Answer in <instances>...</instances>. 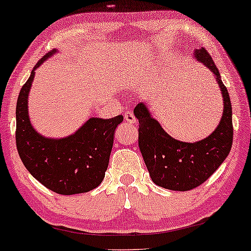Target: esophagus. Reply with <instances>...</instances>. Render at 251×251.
Wrapping results in <instances>:
<instances>
[{
  "mask_svg": "<svg viewBox=\"0 0 251 251\" xmlns=\"http://www.w3.org/2000/svg\"><path fill=\"white\" fill-rule=\"evenodd\" d=\"M125 120L129 124H135L137 123V119H135V117L133 116V113H131V112H126L125 113Z\"/></svg>",
  "mask_w": 251,
  "mask_h": 251,
  "instance_id": "esophagus-1",
  "label": "esophagus"
}]
</instances>
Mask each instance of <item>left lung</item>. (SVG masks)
I'll use <instances>...</instances> for the list:
<instances>
[{
    "label": "left lung",
    "mask_w": 251,
    "mask_h": 251,
    "mask_svg": "<svg viewBox=\"0 0 251 251\" xmlns=\"http://www.w3.org/2000/svg\"><path fill=\"white\" fill-rule=\"evenodd\" d=\"M195 57L214 73L223 97V116L209 137L196 143L175 139L150 113L145 103L135 106L139 122V144L144 162L154 184L174 191H189L203 184L226 160L232 145V111L230 97L208 50H196Z\"/></svg>",
    "instance_id": "8db88e82"
}]
</instances>
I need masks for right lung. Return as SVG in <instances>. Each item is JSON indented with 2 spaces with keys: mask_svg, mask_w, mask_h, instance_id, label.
I'll return each mask as SVG.
<instances>
[{
  "mask_svg": "<svg viewBox=\"0 0 251 251\" xmlns=\"http://www.w3.org/2000/svg\"><path fill=\"white\" fill-rule=\"evenodd\" d=\"M56 53L50 50L36 63L22 86L16 102V148L20 158L35 179L60 195L88 192L100 185L107 170L114 131L124 120L89 118L74 134L61 139L43 137L31 126L28 96L35 70Z\"/></svg>",
  "mask_w": 251,
  "mask_h": 251,
  "instance_id": "1",
  "label": "right lung"
}]
</instances>
